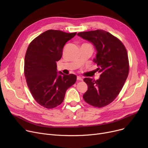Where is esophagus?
Here are the masks:
<instances>
[{
    "instance_id": "34e87169",
    "label": "esophagus",
    "mask_w": 148,
    "mask_h": 148,
    "mask_svg": "<svg viewBox=\"0 0 148 148\" xmlns=\"http://www.w3.org/2000/svg\"><path fill=\"white\" fill-rule=\"evenodd\" d=\"M77 81H82L83 79L80 76H77Z\"/></svg>"
}]
</instances>
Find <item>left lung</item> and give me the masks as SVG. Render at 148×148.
<instances>
[{"instance_id": "obj_1", "label": "left lung", "mask_w": 148, "mask_h": 148, "mask_svg": "<svg viewBox=\"0 0 148 148\" xmlns=\"http://www.w3.org/2000/svg\"><path fill=\"white\" fill-rule=\"evenodd\" d=\"M77 35L94 45L97 54L93 61L97 64L96 70L100 73L98 80L84 79L88 89L83 99L92 106L103 107L119 95L127 79L129 62L127 50L119 39L103 30L80 32Z\"/></svg>"}]
</instances>
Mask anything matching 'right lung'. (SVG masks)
<instances>
[{
  "mask_svg": "<svg viewBox=\"0 0 148 148\" xmlns=\"http://www.w3.org/2000/svg\"><path fill=\"white\" fill-rule=\"evenodd\" d=\"M75 33L48 30L29 44L25 58V75L36 101L47 108L60 105L66 90L77 80L75 75L58 72L56 62L62 56L65 44Z\"/></svg>",
  "mask_w": 148,
  "mask_h": 148,
  "instance_id": "1",
  "label": "right lung"
}]
</instances>
